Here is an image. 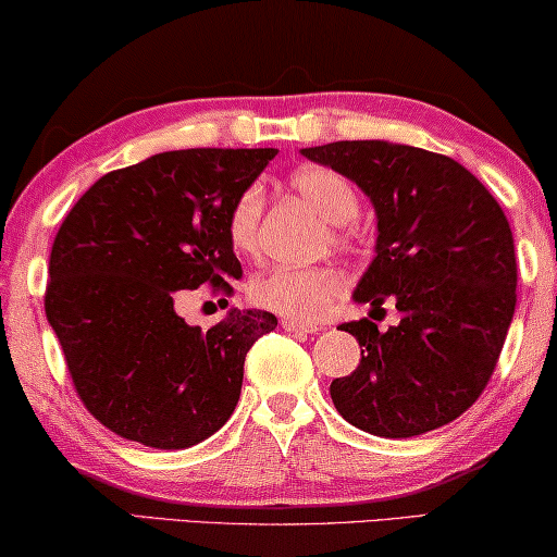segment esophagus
Here are the masks:
<instances>
[{
    "label": "esophagus",
    "mask_w": 557,
    "mask_h": 557,
    "mask_svg": "<svg viewBox=\"0 0 557 557\" xmlns=\"http://www.w3.org/2000/svg\"><path fill=\"white\" fill-rule=\"evenodd\" d=\"M282 327H285L287 332H318L320 327L318 325H307V322H297V320H282Z\"/></svg>",
    "instance_id": "1"
}]
</instances>
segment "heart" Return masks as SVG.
Wrapping results in <instances>:
<instances>
[{
  "label": "heart",
  "instance_id": "1",
  "mask_svg": "<svg viewBox=\"0 0 557 557\" xmlns=\"http://www.w3.org/2000/svg\"><path fill=\"white\" fill-rule=\"evenodd\" d=\"M289 185L307 205L314 207L330 225H347L358 218L360 199L352 182L330 168H302ZM262 193L245 189L227 214V237L232 250L250 257L260 250ZM345 293V277L332 268H293L277 264L250 282V300L287 320L314 322L325 318L330 307Z\"/></svg>",
  "mask_w": 557,
  "mask_h": 557
}]
</instances>
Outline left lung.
Listing matches in <instances>:
<instances>
[{
	"label": "left lung",
	"mask_w": 557,
	"mask_h": 557,
	"mask_svg": "<svg viewBox=\"0 0 557 557\" xmlns=\"http://www.w3.org/2000/svg\"><path fill=\"white\" fill-rule=\"evenodd\" d=\"M358 185L377 220L375 257L352 300L400 322L380 332L347 322L362 347L352 375L330 395L350 425L377 437H414L470 408L491 380L516 312V245L483 182L428 149L355 139L305 147Z\"/></svg>",
	"instance_id": "1"
}]
</instances>
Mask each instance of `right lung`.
I'll list each match as a JSON object with an SVG mask.
<instances>
[{
	"label": "right lung",
	"mask_w": 557,
	"mask_h": 557,
	"mask_svg": "<svg viewBox=\"0 0 557 557\" xmlns=\"http://www.w3.org/2000/svg\"><path fill=\"white\" fill-rule=\"evenodd\" d=\"M277 149H174L97 180L49 255L47 320L87 410L120 437L185 450L230 420L245 355L277 327L237 307L202 332L174 293L232 289L243 264L227 237L235 199Z\"/></svg>",
	"instance_id": "right-lung-1"
}]
</instances>
